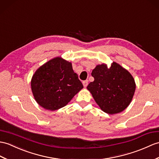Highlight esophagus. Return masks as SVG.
<instances>
[{
	"label": "esophagus",
	"mask_w": 159,
	"mask_h": 159,
	"mask_svg": "<svg viewBox=\"0 0 159 159\" xmlns=\"http://www.w3.org/2000/svg\"><path fill=\"white\" fill-rule=\"evenodd\" d=\"M83 86L84 87H86L87 85H88V80H84L83 82Z\"/></svg>",
	"instance_id": "obj_1"
}]
</instances>
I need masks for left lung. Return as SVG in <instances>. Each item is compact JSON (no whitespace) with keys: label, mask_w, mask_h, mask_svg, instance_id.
Returning <instances> with one entry per match:
<instances>
[{"label":"left lung","mask_w":159,"mask_h":159,"mask_svg":"<svg viewBox=\"0 0 159 159\" xmlns=\"http://www.w3.org/2000/svg\"><path fill=\"white\" fill-rule=\"evenodd\" d=\"M94 78L87 87L102 111L115 114L126 109L134 97L136 84L127 70L113 61L110 68L98 64L92 70Z\"/></svg>","instance_id":"1"}]
</instances>
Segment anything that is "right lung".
<instances>
[{"instance_id": "obj_1", "label": "right lung", "mask_w": 159, "mask_h": 159, "mask_svg": "<svg viewBox=\"0 0 159 159\" xmlns=\"http://www.w3.org/2000/svg\"><path fill=\"white\" fill-rule=\"evenodd\" d=\"M83 88L72 63L56 57L36 70L31 79V89L36 102L48 110L63 108Z\"/></svg>"}]
</instances>
